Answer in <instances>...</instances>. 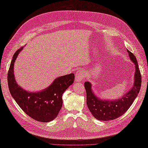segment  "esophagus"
<instances>
[{
	"mask_svg": "<svg viewBox=\"0 0 148 148\" xmlns=\"http://www.w3.org/2000/svg\"><path fill=\"white\" fill-rule=\"evenodd\" d=\"M85 77V73L84 71H78L75 74V81L80 82Z\"/></svg>",
	"mask_w": 148,
	"mask_h": 148,
	"instance_id": "obj_1",
	"label": "esophagus"
}]
</instances>
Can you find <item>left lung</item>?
<instances>
[{"label":"left lung","mask_w":148,"mask_h":148,"mask_svg":"<svg viewBox=\"0 0 148 148\" xmlns=\"http://www.w3.org/2000/svg\"><path fill=\"white\" fill-rule=\"evenodd\" d=\"M130 60L135 65L134 84L131 89L117 100H102L97 97L92 89L90 82H85L86 104L93 116L99 121H108L122 116L131 107L139 92L141 86V75L136 58L127 49Z\"/></svg>","instance_id":"left-lung-1"}]
</instances>
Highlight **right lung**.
Returning <instances> with one entry per match:
<instances>
[{"instance_id":"right-lung-1","label":"right lung","mask_w":148,"mask_h":148,"mask_svg":"<svg viewBox=\"0 0 148 148\" xmlns=\"http://www.w3.org/2000/svg\"><path fill=\"white\" fill-rule=\"evenodd\" d=\"M23 48L14 53L8 71V86L13 99L29 116L42 122H50L57 117L63 105L62 95L73 84V73L59 77L52 84L39 92H31L24 90L17 84L14 73V63Z\"/></svg>"}]
</instances>
